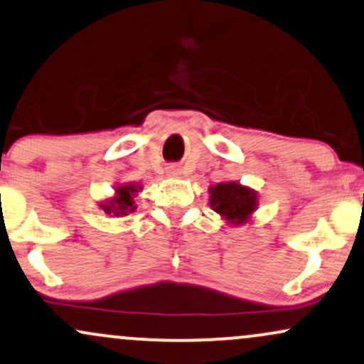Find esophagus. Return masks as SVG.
<instances>
[{
	"mask_svg": "<svg viewBox=\"0 0 364 364\" xmlns=\"http://www.w3.org/2000/svg\"><path fill=\"white\" fill-rule=\"evenodd\" d=\"M166 173H170V175H178V173H181V168H178L177 165H172V166H168V168H166Z\"/></svg>",
	"mask_w": 364,
	"mask_h": 364,
	"instance_id": "1",
	"label": "esophagus"
}]
</instances>
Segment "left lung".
<instances>
[{"mask_svg": "<svg viewBox=\"0 0 364 364\" xmlns=\"http://www.w3.org/2000/svg\"><path fill=\"white\" fill-rule=\"evenodd\" d=\"M209 204L228 223L242 225L257 208V192L237 182L216 183L209 187Z\"/></svg>", "mask_w": 364, "mask_h": 364, "instance_id": "8db88e82", "label": "left lung"}]
</instances>
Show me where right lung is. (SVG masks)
Masks as SVG:
<instances>
[{
	"label": "right lung",
	"instance_id": "right-lung-1",
	"mask_svg": "<svg viewBox=\"0 0 364 364\" xmlns=\"http://www.w3.org/2000/svg\"><path fill=\"white\" fill-rule=\"evenodd\" d=\"M141 191L138 183H122L115 189V196L112 199L100 203V208L104 209L107 215L126 216L127 213H132L136 209L134 196Z\"/></svg>",
	"mask_w": 364,
	"mask_h": 364
}]
</instances>
